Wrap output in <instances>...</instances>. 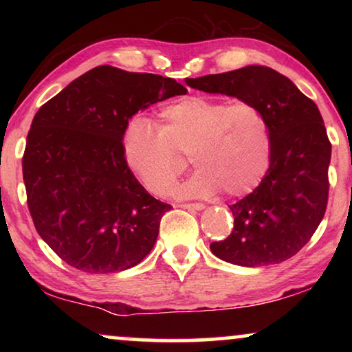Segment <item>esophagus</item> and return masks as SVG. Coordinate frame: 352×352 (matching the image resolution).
Listing matches in <instances>:
<instances>
[{
  "label": "esophagus",
  "instance_id": "1",
  "mask_svg": "<svg viewBox=\"0 0 352 352\" xmlns=\"http://www.w3.org/2000/svg\"><path fill=\"white\" fill-rule=\"evenodd\" d=\"M181 206H182V208H186V210H197V211L205 208L204 204H182Z\"/></svg>",
  "mask_w": 352,
  "mask_h": 352
}]
</instances>
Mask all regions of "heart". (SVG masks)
<instances>
[{
	"instance_id": "obj_1",
	"label": "heart",
	"mask_w": 352,
	"mask_h": 352,
	"mask_svg": "<svg viewBox=\"0 0 352 352\" xmlns=\"http://www.w3.org/2000/svg\"><path fill=\"white\" fill-rule=\"evenodd\" d=\"M158 128L131 120L124 133V160L153 195H166L187 168H199L177 190L181 197H208L219 189L242 197L259 186L272 157L266 113L250 100L187 96L160 110Z\"/></svg>"
}]
</instances>
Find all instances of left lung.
<instances>
[{"label": "left lung", "instance_id": "obj_1", "mask_svg": "<svg viewBox=\"0 0 352 352\" xmlns=\"http://www.w3.org/2000/svg\"><path fill=\"white\" fill-rule=\"evenodd\" d=\"M190 88L250 100L266 113L271 165L261 184L229 205L234 229L210 245L214 256L245 267L287 261L309 242L329 201L331 144L322 115L285 75L264 65L186 78Z\"/></svg>", "mask_w": 352, "mask_h": 352}]
</instances>
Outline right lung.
Returning <instances> with one entry per match:
<instances>
[{
	"instance_id": "1",
	"label": "right lung",
	"mask_w": 352,
	"mask_h": 352,
	"mask_svg": "<svg viewBox=\"0 0 352 352\" xmlns=\"http://www.w3.org/2000/svg\"><path fill=\"white\" fill-rule=\"evenodd\" d=\"M187 89L176 80L99 65L41 105L22 158L40 237L89 274L136 266L171 205L153 199L126 165L123 136L139 110Z\"/></svg>"
}]
</instances>
